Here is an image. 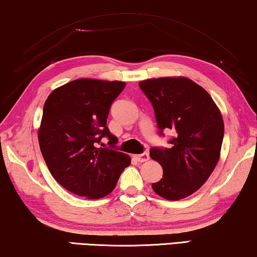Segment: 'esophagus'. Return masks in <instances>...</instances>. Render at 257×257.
<instances>
[{"label": "esophagus", "instance_id": "1", "mask_svg": "<svg viewBox=\"0 0 257 257\" xmlns=\"http://www.w3.org/2000/svg\"><path fill=\"white\" fill-rule=\"evenodd\" d=\"M133 157L138 162H146V161L149 160V154L148 153H142V154H139V155H134Z\"/></svg>", "mask_w": 257, "mask_h": 257}]
</instances>
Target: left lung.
I'll return each instance as SVG.
<instances>
[{"mask_svg":"<svg viewBox=\"0 0 257 257\" xmlns=\"http://www.w3.org/2000/svg\"><path fill=\"white\" fill-rule=\"evenodd\" d=\"M139 86L152 102L160 133L176 132L171 148H152L163 177L152 187L165 200L185 199L206 183L220 157L224 121L209 93L186 77L142 80Z\"/></svg>","mask_w":257,"mask_h":257,"instance_id":"1","label":"left lung"}]
</instances>
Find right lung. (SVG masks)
I'll return each instance as SVG.
<instances>
[{
  "mask_svg": "<svg viewBox=\"0 0 257 257\" xmlns=\"http://www.w3.org/2000/svg\"><path fill=\"white\" fill-rule=\"evenodd\" d=\"M124 81L82 78L54 89L43 105L39 145L51 176L65 189L101 199L116 187L131 157L115 151L117 138L106 118ZM108 136L111 149H97Z\"/></svg>",
  "mask_w": 257,
  "mask_h": 257,
  "instance_id": "1",
  "label": "right lung"
}]
</instances>
